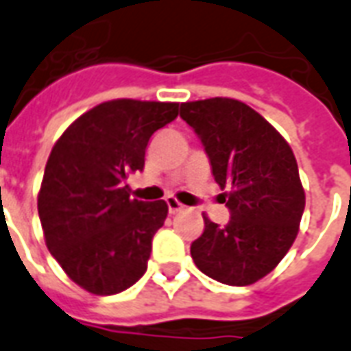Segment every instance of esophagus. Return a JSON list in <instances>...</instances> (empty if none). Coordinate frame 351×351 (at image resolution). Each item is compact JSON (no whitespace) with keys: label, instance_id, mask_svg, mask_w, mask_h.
I'll return each instance as SVG.
<instances>
[{"label":"esophagus","instance_id":"obj_1","mask_svg":"<svg viewBox=\"0 0 351 351\" xmlns=\"http://www.w3.org/2000/svg\"><path fill=\"white\" fill-rule=\"evenodd\" d=\"M165 202H167V206H169V214H176V212L184 210L182 202L176 201L175 197H167V199H165Z\"/></svg>","mask_w":351,"mask_h":351}]
</instances>
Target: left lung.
Wrapping results in <instances>:
<instances>
[{
  "mask_svg": "<svg viewBox=\"0 0 351 351\" xmlns=\"http://www.w3.org/2000/svg\"><path fill=\"white\" fill-rule=\"evenodd\" d=\"M180 117L204 145L230 210L227 225L202 214L191 258L223 285H253L282 261L300 230L305 191L294 152L261 113L234 98L186 102Z\"/></svg>",
  "mask_w": 351,
  "mask_h": 351,
  "instance_id": "obj_1",
  "label": "left lung"
}]
</instances>
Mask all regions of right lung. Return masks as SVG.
Returning a JSON list of instances; mask_svg holds the SVG:
<instances>
[{
  "instance_id": "right-lung-1",
  "label": "right lung",
  "mask_w": 351,
  "mask_h": 351,
  "mask_svg": "<svg viewBox=\"0 0 351 351\" xmlns=\"http://www.w3.org/2000/svg\"><path fill=\"white\" fill-rule=\"evenodd\" d=\"M176 117V102L110 100L77 117L51 149L37 201L44 240L90 294H119L147 271L167 202L130 199L124 180L143 171L152 134Z\"/></svg>"
}]
</instances>
